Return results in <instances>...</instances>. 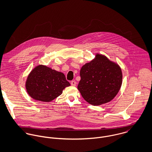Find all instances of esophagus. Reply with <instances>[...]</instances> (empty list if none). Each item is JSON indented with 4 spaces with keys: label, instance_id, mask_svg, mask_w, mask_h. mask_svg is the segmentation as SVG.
<instances>
[{
    "label": "esophagus",
    "instance_id": "obj_1",
    "mask_svg": "<svg viewBox=\"0 0 152 152\" xmlns=\"http://www.w3.org/2000/svg\"><path fill=\"white\" fill-rule=\"evenodd\" d=\"M76 84H77L76 81H71V85L72 86H76Z\"/></svg>",
    "mask_w": 152,
    "mask_h": 152
}]
</instances>
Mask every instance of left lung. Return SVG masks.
<instances>
[{
  "label": "left lung",
  "mask_w": 152,
  "mask_h": 152,
  "mask_svg": "<svg viewBox=\"0 0 152 152\" xmlns=\"http://www.w3.org/2000/svg\"><path fill=\"white\" fill-rule=\"evenodd\" d=\"M80 77L78 89L83 98L92 105H100L113 99L122 83L119 66L100 54L82 66Z\"/></svg>",
  "instance_id": "left-lung-1"
}]
</instances>
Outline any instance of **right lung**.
<instances>
[{"mask_svg":"<svg viewBox=\"0 0 152 152\" xmlns=\"http://www.w3.org/2000/svg\"><path fill=\"white\" fill-rule=\"evenodd\" d=\"M69 86L63 73L43 65L31 71L26 83L27 93L32 98L47 102L60 96Z\"/></svg>","mask_w":152,"mask_h":152,"instance_id":"add662e5","label":"right lung"}]
</instances>
